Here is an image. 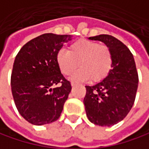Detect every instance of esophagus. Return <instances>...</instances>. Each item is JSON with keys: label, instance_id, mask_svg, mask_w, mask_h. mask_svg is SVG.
<instances>
[{"label": "esophagus", "instance_id": "34e87169", "mask_svg": "<svg viewBox=\"0 0 149 149\" xmlns=\"http://www.w3.org/2000/svg\"><path fill=\"white\" fill-rule=\"evenodd\" d=\"M77 84H78V83H77V82H75V81H71V82H70V85H71V86H75Z\"/></svg>", "mask_w": 149, "mask_h": 149}]
</instances>
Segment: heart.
<instances>
[{
	"label": "heart",
	"mask_w": 149,
	"mask_h": 149,
	"mask_svg": "<svg viewBox=\"0 0 149 149\" xmlns=\"http://www.w3.org/2000/svg\"><path fill=\"white\" fill-rule=\"evenodd\" d=\"M56 63L61 72L69 76L78 67L71 79L93 82L104 79L110 72L113 65L111 49L107 45L87 40H79L70 45L68 51L60 49L56 54Z\"/></svg>",
	"instance_id": "heart-1"
}]
</instances>
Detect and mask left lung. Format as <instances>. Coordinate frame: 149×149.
<instances>
[{
  "label": "left lung",
  "instance_id": "8db88e82",
  "mask_svg": "<svg viewBox=\"0 0 149 149\" xmlns=\"http://www.w3.org/2000/svg\"><path fill=\"white\" fill-rule=\"evenodd\" d=\"M88 39L100 41L109 47L113 65L104 79L86 86V116L95 125L110 127L121 121L134 105L139 82L136 65L129 49L113 36L99 35Z\"/></svg>",
  "mask_w": 149,
  "mask_h": 149
}]
</instances>
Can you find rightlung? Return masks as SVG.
I'll return each instance as SVG.
<instances>
[{
    "label": "right lung",
    "mask_w": 149,
    "mask_h": 149,
    "mask_svg": "<svg viewBox=\"0 0 149 149\" xmlns=\"http://www.w3.org/2000/svg\"><path fill=\"white\" fill-rule=\"evenodd\" d=\"M71 37L41 35L24 44L15 56L11 74L14 101L20 114L33 125L49 124L61 115L71 86L60 71L56 54Z\"/></svg>",
    "instance_id": "obj_1"
}]
</instances>
